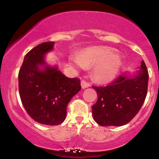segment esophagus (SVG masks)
I'll return each mask as SVG.
<instances>
[{
	"instance_id": "esophagus-1",
	"label": "esophagus",
	"mask_w": 159,
	"mask_h": 159,
	"mask_svg": "<svg viewBox=\"0 0 159 159\" xmlns=\"http://www.w3.org/2000/svg\"><path fill=\"white\" fill-rule=\"evenodd\" d=\"M81 84V87L83 89L87 88V87H88L89 86H90V84H89L87 81H86L85 80H82Z\"/></svg>"
}]
</instances>
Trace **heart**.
I'll use <instances>...</instances> for the list:
<instances>
[{"mask_svg":"<svg viewBox=\"0 0 159 159\" xmlns=\"http://www.w3.org/2000/svg\"><path fill=\"white\" fill-rule=\"evenodd\" d=\"M74 64L78 68L96 66L94 77L99 82L111 81L116 77L121 66V61L115 55L112 49L93 47L84 50L78 57L72 58Z\"/></svg>","mask_w":159,"mask_h":159,"instance_id":"heart-1","label":"heart"}]
</instances>
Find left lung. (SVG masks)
<instances>
[{
    "label": "left lung",
    "instance_id": "8db88e82",
    "mask_svg": "<svg viewBox=\"0 0 159 159\" xmlns=\"http://www.w3.org/2000/svg\"><path fill=\"white\" fill-rule=\"evenodd\" d=\"M149 73L143 61L134 76H117L107 86H92L98 99L92 106L94 120L102 126H121L132 120L145 101Z\"/></svg>",
    "mask_w": 159,
    "mask_h": 159
}]
</instances>
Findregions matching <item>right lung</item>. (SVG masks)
Instances as JSON below:
<instances>
[{
    "label": "right lung",
    "mask_w": 159,
    "mask_h": 159,
    "mask_svg": "<svg viewBox=\"0 0 159 159\" xmlns=\"http://www.w3.org/2000/svg\"><path fill=\"white\" fill-rule=\"evenodd\" d=\"M54 42L32 48L24 58L19 72V91L27 113L37 123L57 125L64 121L68 103L81 89L79 78H69L56 67L45 66L44 55ZM39 65H45L40 70Z\"/></svg>",
    "instance_id": "add662e5"
}]
</instances>
